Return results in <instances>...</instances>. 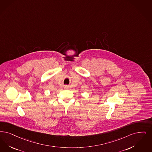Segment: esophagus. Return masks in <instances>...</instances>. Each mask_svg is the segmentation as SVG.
<instances>
[{
  "label": "esophagus",
  "instance_id": "34e87169",
  "mask_svg": "<svg viewBox=\"0 0 152 152\" xmlns=\"http://www.w3.org/2000/svg\"><path fill=\"white\" fill-rule=\"evenodd\" d=\"M64 88H65L66 89H68V88H69V86H67V85H66V86H64Z\"/></svg>",
  "mask_w": 152,
  "mask_h": 152
}]
</instances>
